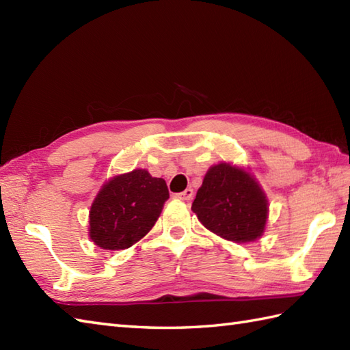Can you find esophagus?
Listing matches in <instances>:
<instances>
[{"instance_id": "34e87169", "label": "esophagus", "mask_w": 350, "mask_h": 350, "mask_svg": "<svg viewBox=\"0 0 350 350\" xmlns=\"http://www.w3.org/2000/svg\"><path fill=\"white\" fill-rule=\"evenodd\" d=\"M174 197L179 198V200H183V202H189V200H192V197H194V191H192L191 188H187L183 192L174 194Z\"/></svg>"}]
</instances>
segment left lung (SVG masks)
I'll use <instances>...</instances> for the list:
<instances>
[{"instance_id":"obj_1","label":"left lung","mask_w":350,"mask_h":350,"mask_svg":"<svg viewBox=\"0 0 350 350\" xmlns=\"http://www.w3.org/2000/svg\"><path fill=\"white\" fill-rule=\"evenodd\" d=\"M191 209L212 233L245 243L263 234L269 207L248 171L221 162L206 173Z\"/></svg>"}]
</instances>
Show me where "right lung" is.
Masks as SVG:
<instances>
[{
    "label": "right lung",
    "mask_w": 350,
    "mask_h": 350,
    "mask_svg": "<svg viewBox=\"0 0 350 350\" xmlns=\"http://www.w3.org/2000/svg\"><path fill=\"white\" fill-rule=\"evenodd\" d=\"M168 198L165 180L147 170L113 177L90 207V239L109 251L132 247L150 232Z\"/></svg>",
    "instance_id": "right-lung-1"
}]
</instances>
